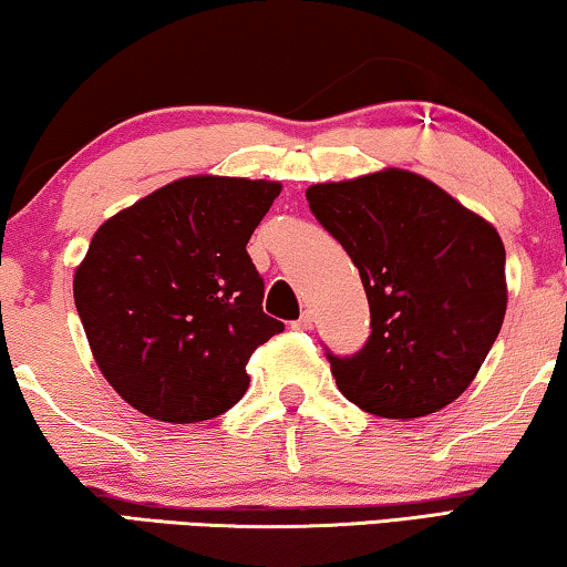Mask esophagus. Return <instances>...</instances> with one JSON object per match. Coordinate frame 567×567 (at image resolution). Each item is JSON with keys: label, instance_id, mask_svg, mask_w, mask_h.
I'll return each mask as SVG.
<instances>
[{"label": "esophagus", "instance_id": "34e87169", "mask_svg": "<svg viewBox=\"0 0 567 567\" xmlns=\"http://www.w3.org/2000/svg\"><path fill=\"white\" fill-rule=\"evenodd\" d=\"M311 324H315V315H311L309 309H303L301 317L291 327H293V330H311Z\"/></svg>", "mask_w": 567, "mask_h": 567}]
</instances>
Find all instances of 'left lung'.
I'll return each mask as SVG.
<instances>
[{"label":"left lung","mask_w":567,"mask_h":567,"mask_svg":"<svg viewBox=\"0 0 567 567\" xmlns=\"http://www.w3.org/2000/svg\"><path fill=\"white\" fill-rule=\"evenodd\" d=\"M363 281L371 334L327 350L344 399L383 420L440 412L471 385L506 315V250L486 219L401 168L307 188Z\"/></svg>","instance_id":"left-lung-1"}]
</instances>
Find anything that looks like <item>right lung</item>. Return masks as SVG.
<instances>
[{"mask_svg":"<svg viewBox=\"0 0 567 567\" xmlns=\"http://www.w3.org/2000/svg\"><path fill=\"white\" fill-rule=\"evenodd\" d=\"M281 184L192 176L96 229L73 299L112 389L153 420L219 416L248 391L256 348L284 332L245 250Z\"/></svg>","mask_w":567,"mask_h":567,"instance_id":"add662e5","label":"right lung"}]
</instances>
